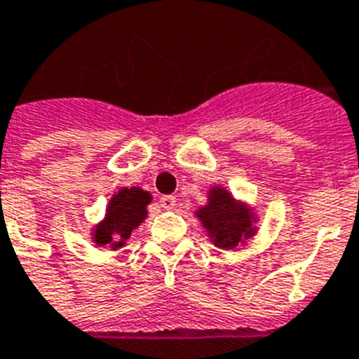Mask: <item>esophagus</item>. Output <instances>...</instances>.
<instances>
[{"mask_svg":"<svg viewBox=\"0 0 359 359\" xmlns=\"http://www.w3.org/2000/svg\"><path fill=\"white\" fill-rule=\"evenodd\" d=\"M159 205H161V207L167 210L174 209V205H176V198H174V196H161V198H159Z\"/></svg>","mask_w":359,"mask_h":359,"instance_id":"esophagus-1","label":"esophagus"}]
</instances>
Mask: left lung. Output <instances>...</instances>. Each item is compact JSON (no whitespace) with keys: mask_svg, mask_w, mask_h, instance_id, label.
Here are the masks:
<instances>
[{"mask_svg":"<svg viewBox=\"0 0 359 359\" xmlns=\"http://www.w3.org/2000/svg\"><path fill=\"white\" fill-rule=\"evenodd\" d=\"M201 223L210 232L214 243L222 249H234L243 238L252 234L250 212L232 200L229 192L212 189L209 205L198 212Z\"/></svg>","mask_w":359,"mask_h":359,"instance_id":"1","label":"left lung"}]
</instances>
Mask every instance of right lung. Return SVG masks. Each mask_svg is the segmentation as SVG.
<instances>
[{
    "instance_id": "obj_1",
    "label": "right lung",
    "mask_w": 359,
    "mask_h": 359,
    "mask_svg": "<svg viewBox=\"0 0 359 359\" xmlns=\"http://www.w3.org/2000/svg\"><path fill=\"white\" fill-rule=\"evenodd\" d=\"M149 201V192L137 187L121 189L110 200L105 222L96 229V243L112 245V247L123 245V241L130 238V232L147 217L145 207Z\"/></svg>"
}]
</instances>
